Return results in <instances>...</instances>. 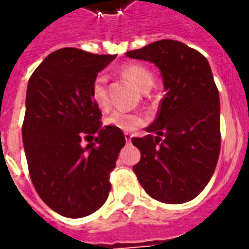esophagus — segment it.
I'll use <instances>...</instances> for the list:
<instances>
[{
  "label": "esophagus",
  "instance_id": "obj_1",
  "mask_svg": "<svg viewBox=\"0 0 249 249\" xmlns=\"http://www.w3.org/2000/svg\"><path fill=\"white\" fill-rule=\"evenodd\" d=\"M124 137H125V141H126V142H130V140H132V137H133V136L130 135V133H128V132H125Z\"/></svg>",
  "mask_w": 249,
  "mask_h": 249
}]
</instances>
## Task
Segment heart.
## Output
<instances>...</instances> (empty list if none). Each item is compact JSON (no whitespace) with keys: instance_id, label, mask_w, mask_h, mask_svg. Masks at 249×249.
I'll return each mask as SVG.
<instances>
[{"instance_id":"obj_1","label":"heart","mask_w":249,"mask_h":249,"mask_svg":"<svg viewBox=\"0 0 249 249\" xmlns=\"http://www.w3.org/2000/svg\"><path fill=\"white\" fill-rule=\"evenodd\" d=\"M120 74L130 81L136 88L145 89L153 85L152 71L141 65H126L120 69ZM92 96L98 108H108V96H107V80L104 76L96 77L92 85ZM142 123V117L128 110H114L105 119V124L119 128L123 130H132Z\"/></svg>"}]
</instances>
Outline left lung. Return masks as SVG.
I'll use <instances>...</instances> for the list:
<instances>
[{"instance_id": "obj_1", "label": "left lung", "mask_w": 249, "mask_h": 249, "mask_svg": "<svg viewBox=\"0 0 249 249\" xmlns=\"http://www.w3.org/2000/svg\"><path fill=\"white\" fill-rule=\"evenodd\" d=\"M125 56L160 69L165 96L156 120L133 137L141 153L133 167L145 192L161 203L183 204L203 191L220 153V98L208 60L180 41L160 40Z\"/></svg>"}]
</instances>
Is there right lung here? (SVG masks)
Returning a JSON list of instances; mask_svg holds the SVG:
<instances>
[{
  "mask_svg": "<svg viewBox=\"0 0 249 249\" xmlns=\"http://www.w3.org/2000/svg\"><path fill=\"white\" fill-rule=\"evenodd\" d=\"M114 58L62 48L46 57L28 82L22 141L30 178L42 201L65 217L101 208L125 145L123 130L100 121L92 96L97 73ZM84 135L95 142L82 147Z\"/></svg>",
  "mask_w": 249,
  "mask_h": 249,
  "instance_id": "1",
  "label": "right lung"
}]
</instances>
